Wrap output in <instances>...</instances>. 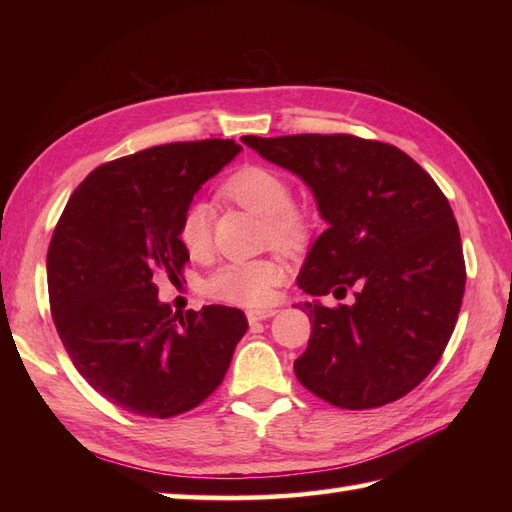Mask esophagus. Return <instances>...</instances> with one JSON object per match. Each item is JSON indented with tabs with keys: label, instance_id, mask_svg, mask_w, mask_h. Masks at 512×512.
<instances>
[{
	"label": "esophagus",
	"instance_id": "34e87169",
	"mask_svg": "<svg viewBox=\"0 0 512 512\" xmlns=\"http://www.w3.org/2000/svg\"><path fill=\"white\" fill-rule=\"evenodd\" d=\"M277 310L268 308V310H246V317L250 323H257V321H266L270 317H275Z\"/></svg>",
	"mask_w": 512,
	"mask_h": 512
}]
</instances>
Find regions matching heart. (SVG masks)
<instances>
[{
  "label": "heart",
  "mask_w": 512,
  "mask_h": 512,
  "mask_svg": "<svg viewBox=\"0 0 512 512\" xmlns=\"http://www.w3.org/2000/svg\"><path fill=\"white\" fill-rule=\"evenodd\" d=\"M222 195L257 217H264L268 237L275 246L297 250L306 244L310 235L308 217L292 206L295 193L290 182L275 169L259 165L242 167L222 184ZM178 237L191 257L200 259L209 253V204L195 200L182 211ZM281 281H284V266L277 259L259 257L220 266L206 279L204 290L213 299L237 303V306H264L275 297V288Z\"/></svg>",
  "instance_id": "obj_1"
}]
</instances>
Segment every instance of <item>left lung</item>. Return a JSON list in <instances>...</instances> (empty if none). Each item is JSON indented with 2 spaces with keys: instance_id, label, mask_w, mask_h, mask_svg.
<instances>
[{
  "instance_id": "obj_1",
  "label": "left lung",
  "mask_w": 512,
  "mask_h": 512,
  "mask_svg": "<svg viewBox=\"0 0 512 512\" xmlns=\"http://www.w3.org/2000/svg\"><path fill=\"white\" fill-rule=\"evenodd\" d=\"M259 156L308 184L328 228L297 286L312 334L295 361L303 387L341 409H372L420 385L447 347L466 268L449 200L394 145L350 134L244 136ZM356 287L354 307L318 299Z\"/></svg>"
}]
</instances>
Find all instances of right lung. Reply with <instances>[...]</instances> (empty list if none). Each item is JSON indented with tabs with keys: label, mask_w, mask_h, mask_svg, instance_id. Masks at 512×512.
Instances as JSON below:
<instances>
[{
	"label": "right lung",
	"mask_w": 512,
	"mask_h": 512,
	"mask_svg": "<svg viewBox=\"0 0 512 512\" xmlns=\"http://www.w3.org/2000/svg\"><path fill=\"white\" fill-rule=\"evenodd\" d=\"M239 151L235 140L209 138L105 162L74 189L54 228L46 270L65 352L103 398L136 416L198 407L248 330L237 308L173 314L156 286L189 262L182 211Z\"/></svg>",
	"instance_id": "obj_1"
}]
</instances>
